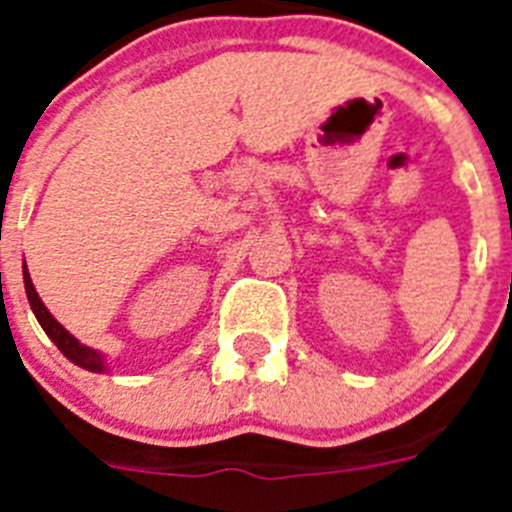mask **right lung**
<instances>
[{"mask_svg": "<svg viewBox=\"0 0 512 512\" xmlns=\"http://www.w3.org/2000/svg\"><path fill=\"white\" fill-rule=\"evenodd\" d=\"M22 279H25L27 302H30V307H33L40 328L45 330V336L51 338V341L61 348V354L69 361H74L76 366H81V369H87V372H97V374L107 372V359H104V354H99L97 348H89L84 346V343L76 341L69 330L63 328V325L53 318L51 312H48V307L43 305V300H40L38 292H35L33 279H30V274H27V266H22Z\"/></svg>", "mask_w": 512, "mask_h": 512, "instance_id": "1", "label": "right lung"}]
</instances>
